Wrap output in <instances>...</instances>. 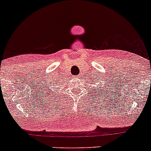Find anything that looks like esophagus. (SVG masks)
<instances>
[{
    "mask_svg": "<svg viewBox=\"0 0 151 151\" xmlns=\"http://www.w3.org/2000/svg\"><path fill=\"white\" fill-rule=\"evenodd\" d=\"M75 77L76 79H78L80 77H79V76H75V77Z\"/></svg>",
    "mask_w": 151,
    "mask_h": 151,
    "instance_id": "1",
    "label": "esophagus"
}]
</instances>
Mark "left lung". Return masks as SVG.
<instances>
[{
  "instance_id": "left-lung-1",
  "label": "left lung",
  "mask_w": 151,
  "mask_h": 151,
  "mask_svg": "<svg viewBox=\"0 0 151 151\" xmlns=\"http://www.w3.org/2000/svg\"><path fill=\"white\" fill-rule=\"evenodd\" d=\"M90 80H92V79L91 78ZM88 81H89V83H96V81H94V79H93V80H88ZM106 84H107V83H106ZM110 86H111V85H110ZM100 88H102V93H105V96H106V94H108V92L107 91L108 90L109 91H110V90H109L110 88L108 87V85H107L106 86H105V85H104L103 86H101ZM96 90H97L98 92H99V95H100L101 97H102V95L100 94V91H100V89H98L97 87H95V90H93V93H94L95 91H96Z\"/></svg>"
}]
</instances>
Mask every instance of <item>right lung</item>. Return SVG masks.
I'll return each mask as SVG.
<instances>
[{
  "instance_id": "add662e5",
  "label": "right lung",
  "mask_w": 151,
  "mask_h": 151,
  "mask_svg": "<svg viewBox=\"0 0 151 151\" xmlns=\"http://www.w3.org/2000/svg\"><path fill=\"white\" fill-rule=\"evenodd\" d=\"M42 87H43V91H44V93H46V94H47V96L53 95V93H55V91H54L52 89L49 88V85H48V86H46V83H44V84L42 85Z\"/></svg>"
}]
</instances>
